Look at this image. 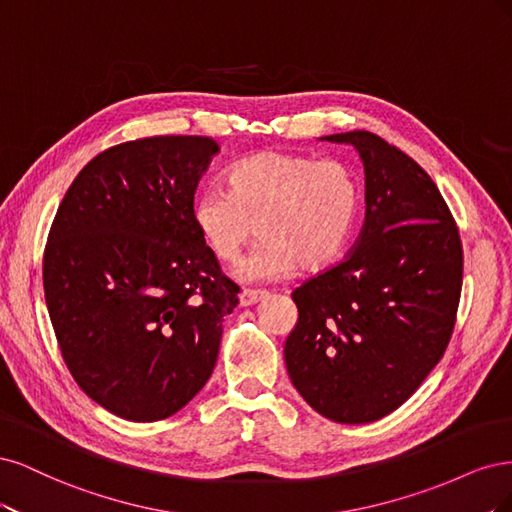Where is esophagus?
I'll return each mask as SVG.
<instances>
[{"label":"esophagus","mask_w":512,"mask_h":512,"mask_svg":"<svg viewBox=\"0 0 512 512\" xmlns=\"http://www.w3.org/2000/svg\"><path fill=\"white\" fill-rule=\"evenodd\" d=\"M263 298H268V291H257V289H244L240 293V306H253L261 302Z\"/></svg>","instance_id":"esophagus-1"}]
</instances>
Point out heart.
<instances>
[{
    "label": "heart",
    "instance_id": "obj_1",
    "mask_svg": "<svg viewBox=\"0 0 512 512\" xmlns=\"http://www.w3.org/2000/svg\"><path fill=\"white\" fill-rule=\"evenodd\" d=\"M227 185L197 195L193 223L225 263H236L259 229L263 240L240 266L246 280L285 278L298 266L321 272L353 236L361 187L340 159L261 151L238 161Z\"/></svg>",
    "mask_w": 512,
    "mask_h": 512
}]
</instances>
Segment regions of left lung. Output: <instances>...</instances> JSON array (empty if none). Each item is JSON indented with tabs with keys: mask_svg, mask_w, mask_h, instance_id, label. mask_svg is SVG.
I'll return each mask as SVG.
<instances>
[{
	"mask_svg": "<svg viewBox=\"0 0 512 512\" xmlns=\"http://www.w3.org/2000/svg\"><path fill=\"white\" fill-rule=\"evenodd\" d=\"M353 144L366 170L364 229L342 261L291 298L285 342L295 389L336 423H372L402 406L447 351L464 278L453 214L415 159L372 131Z\"/></svg>",
	"mask_w": 512,
	"mask_h": 512,
	"instance_id": "8db88e82",
	"label": "left lung"
}]
</instances>
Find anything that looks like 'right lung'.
<instances>
[{
    "label": "right lung",
    "mask_w": 512,
    "mask_h": 512,
    "mask_svg": "<svg viewBox=\"0 0 512 512\" xmlns=\"http://www.w3.org/2000/svg\"><path fill=\"white\" fill-rule=\"evenodd\" d=\"M219 153L204 136H151L93 157L44 249L48 315L78 387L112 415L151 423L195 398L238 306L193 223L197 183Z\"/></svg>",
    "instance_id": "right-lung-1"
}]
</instances>
